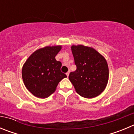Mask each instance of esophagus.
<instances>
[{
	"instance_id": "1",
	"label": "esophagus",
	"mask_w": 134,
	"mask_h": 134,
	"mask_svg": "<svg viewBox=\"0 0 134 134\" xmlns=\"http://www.w3.org/2000/svg\"><path fill=\"white\" fill-rule=\"evenodd\" d=\"M69 74H70V71H68V72L66 73V76H69Z\"/></svg>"
}]
</instances>
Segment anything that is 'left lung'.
<instances>
[{
    "instance_id": "1",
    "label": "left lung",
    "mask_w": 134,
    "mask_h": 134,
    "mask_svg": "<svg viewBox=\"0 0 134 134\" xmlns=\"http://www.w3.org/2000/svg\"><path fill=\"white\" fill-rule=\"evenodd\" d=\"M71 49L77 68L70 74V81L82 97L87 99L97 97L103 92L108 83L107 60L91 47L73 45Z\"/></svg>"
}]
</instances>
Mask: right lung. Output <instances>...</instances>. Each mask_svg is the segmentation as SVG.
Wrapping results in <instances>:
<instances>
[{
	"mask_svg": "<svg viewBox=\"0 0 134 134\" xmlns=\"http://www.w3.org/2000/svg\"><path fill=\"white\" fill-rule=\"evenodd\" d=\"M62 46H46L37 49L27 58L22 68V78L27 89L38 98L52 94L66 75L60 70L62 63L55 60Z\"/></svg>",
	"mask_w": 134,
	"mask_h": 134,
	"instance_id": "1",
	"label": "right lung"
}]
</instances>
